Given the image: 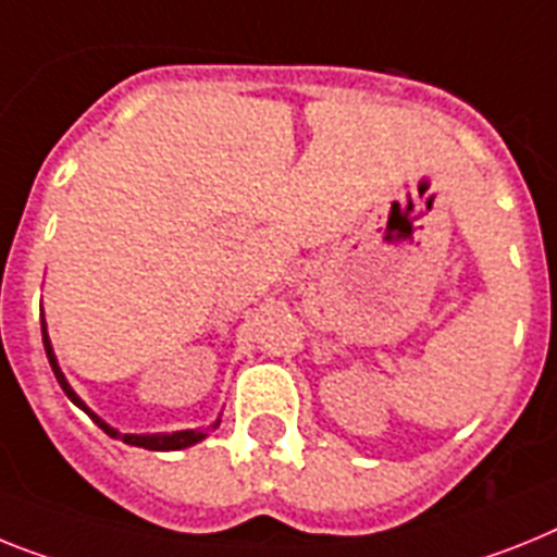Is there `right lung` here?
<instances>
[{
	"mask_svg": "<svg viewBox=\"0 0 557 557\" xmlns=\"http://www.w3.org/2000/svg\"><path fill=\"white\" fill-rule=\"evenodd\" d=\"M41 339H45V350H48V359H50V368H53L55 373V380H59V385H62V391L67 394V399L73 401V405H78V408L84 410V413L90 416L92 422L98 424V428L104 430L107 436L112 438H121L124 445H133V447H144V450H184V447H191V445H198V442H203V438L212 433L218 424H221V419L214 424H209V428L203 430H175V433H119L115 428H110V424L101 419V416L92 413L87 405H84L82 399H78V394L70 387V382L64 380V373L62 368H59V362H55V354H53V345H50V336H48V325H45V320H41Z\"/></svg>",
	"mask_w": 557,
	"mask_h": 557,
	"instance_id": "add662e5",
	"label": "right lung"
}]
</instances>
